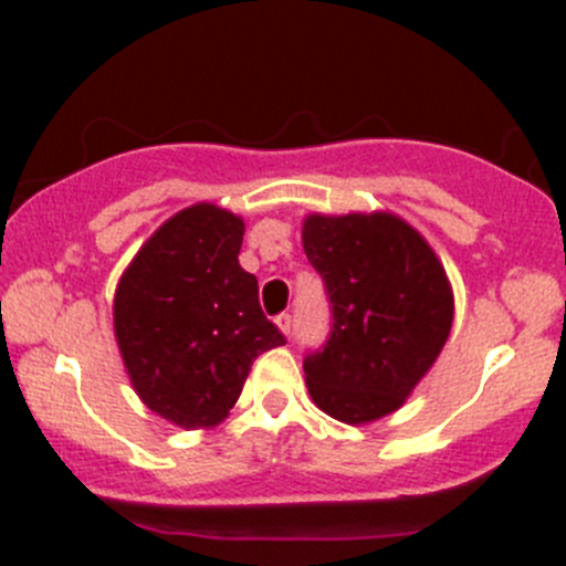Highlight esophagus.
I'll return each mask as SVG.
<instances>
[{"label": "esophagus", "mask_w": 566, "mask_h": 566, "mask_svg": "<svg viewBox=\"0 0 566 566\" xmlns=\"http://www.w3.org/2000/svg\"><path fill=\"white\" fill-rule=\"evenodd\" d=\"M276 325H279V331H282L284 336H290V328H293V315L282 312V315L276 317Z\"/></svg>", "instance_id": "1"}]
</instances>
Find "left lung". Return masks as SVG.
Returning <instances> with one entry per match:
<instances>
[{"label":"left lung","mask_w":566,"mask_h":566,"mask_svg":"<svg viewBox=\"0 0 566 566\" xmlns=\"http://www.w3.org/2000/svg\"><path fill=\"white\" fill-rule=\"evenodd\" d=\"M301 243L334 306L328 342L304 361L312 402L345 424L384 419L449 339L454 293L443 262L389 210L310 213Z\"/></svg>","instance_id":"left-lung-1"}]
</instances>
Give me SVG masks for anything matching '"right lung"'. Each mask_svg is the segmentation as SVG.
<instances>
[{
  "label": "right lung",
  "instance_id": "right-lung-1",
  "mask_svg": "<svg viewBox=\"0 0 566 566\" xmlns=\"http://www.w3.org/2000/svg\"><path fill=\"white\" fill-rule=\"evenodd\" d=\"M243 232L241 216L213 202L177 210L114 290V339L130 386L182 430L224 421L254 358L284 345L238 262Z\"/></svg>",
  "mask_w": 566,
  "mask_h": 566
}]
</instances>
